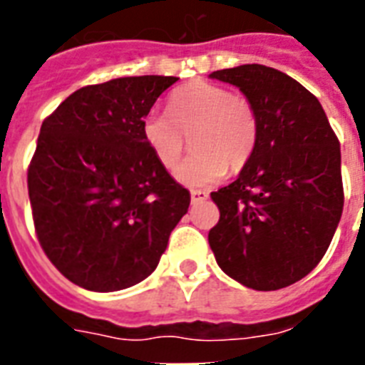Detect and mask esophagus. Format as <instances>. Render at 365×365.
Returning <instances> with one entry per match:
<instances>
[{"label": "esophagus", "instance_id": "obj_1", "mask_svg": "<svg viewBox=\"0 0 365 365\" xmlns=\"http://www.w3.org/2000/svg\"><path fill=\"white\" fill-rule=\"evenodd\" d=\"M208 199V193L206 191H200V189H191V202L193 205H199L202 200Z\"/></svg>", "mask_w": 365, "mask_h": 365}]
</instances>
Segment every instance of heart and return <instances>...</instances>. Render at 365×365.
I'll use <instances>...</instances> for the list:
<instances>
[{
  "label": "heart",
  "instance_id": "1",
  "mask_svg": "<svg viewBox=\"0 0 365 365\" xmlns=\"http://www.w3.org/2000/svg\"><path fill=\"white\" fill-rule=\"evenodd\" d=\"M145 143L160 165L172 170L182 160L187 136L195 153L178 168L187 185H212L248 165L257 145L259 119L254 104L233 91L208 81H191L174 91L168 111L143 117Z\"/></svg>",
  "mask_w": 365,
  "mask_h": 365
}]
</instances>
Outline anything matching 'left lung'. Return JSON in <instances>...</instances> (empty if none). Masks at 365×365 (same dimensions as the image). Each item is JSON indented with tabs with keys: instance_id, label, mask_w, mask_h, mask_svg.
I'll return each mask as SVG.
<instances>
[{
	"instance_id": "left-lung-1",
	"label": "left lung",
	"mask_w": 365,
	"mask_h": 365,
	"mask_svg": "<svg viewBox=\"0 0 365 365\" xmlns=\"http://www.w3.org/2000/svg\"><path fill=\"white\" fill-rule=\"evenodd\" d=\"M210 77L254 104L259 136L240 176L210 195L220 222L208 242L237 282L286 288L320 263L341 220L339 140L317 96L282 71L246 64Z\"/></svg>"
}]
</instances>
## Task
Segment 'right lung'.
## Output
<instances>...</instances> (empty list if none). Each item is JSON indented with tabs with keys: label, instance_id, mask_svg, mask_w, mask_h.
Segmentation results:
<instances>
[{
	"label": "right lung",
	"instance_id": "obj_1",
	"mask_svg": "<svg viewBox=\"0 0 365 365\" xmlns=\"http://www.w3.org/2000/svg\"><path fill=\"white\" fill-rule=\"evenodd\" d=\"M178 77H119L70 94L43 121L28 166L34 227L56 269L117 292L157 269L189 191L145 143L143 117Z\"/></svg>",
	"mask_w": 365,
	"mask_h": 365
}]
</instances>
